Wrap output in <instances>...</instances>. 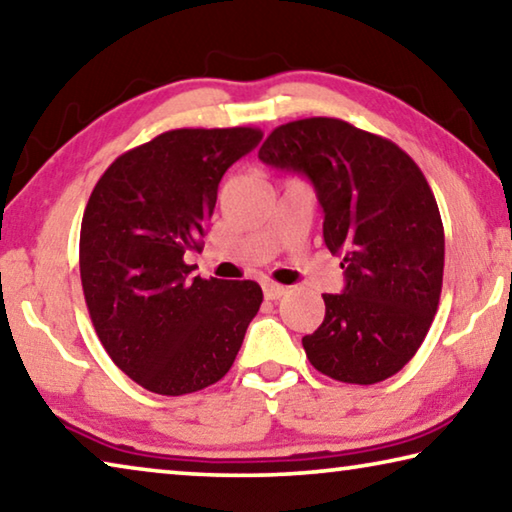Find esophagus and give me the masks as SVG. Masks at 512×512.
Here are the masks:
<instances>
[{
    "label": "esophagus",
    "mask_w": 512,
    "mask_h": 512,
    "mask_svg": "<svg viewBox=\"0 0 512 512\" xmlns=\"http://www.w3.org/2000/svg\"><path fill=\"white\" fill-rule=\"evenodd\" d=\"M285 294H287V287L275 285V282H266V285H264L266 300H280Z\"/></svg>",
    "instance_id": "esophagus-1"
}]
</instances>
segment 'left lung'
Here are the masks:
<instances>
[{
  "mask_svg": "<svg viewBox=\"0 0 512 512\" xmlns=\"http://www.w3.org/2000/svg\"><path fill=\"white\" fill-rule=\"evenodd\" d=\"M259 159L312 182L323 241L342 257L344 291L323 294L326 319L303 337L307 360L355 385L399 373L442 294L444 227L424 173L396 143L339 118L275 127Z\"/></svg>",
  "mask_w": 512,
  "mask_h": 512,
  "instance_id": "1",
  "label": "left lung"
}]
</instances>
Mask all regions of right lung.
Wrapping results in <instances>:
<instances>
[{
    "instance_id": "add662e5",
    "label": "right lung",
    "mask_w": 512,
    "mask_h": 512,
    "mask_svg": "<svg viewBox=\"0 0 512 512\" xmlns=\"http://www.w3.org/2000/svg\"><path fill=\"white\" fill-rule=\"evenodd\" d=\"M255 127L170 129L104 170L79 234L88 314L109 358L154 394L198 392L230 371L262 305L253 280L191 278L184 262L214 214L225 170Z\"/></svg>"
}]
</instances>
